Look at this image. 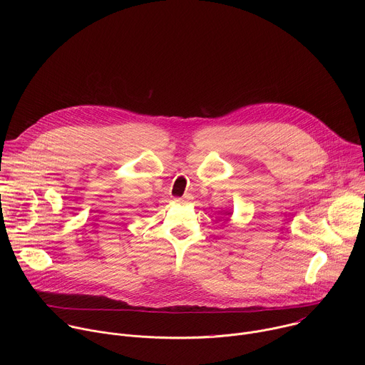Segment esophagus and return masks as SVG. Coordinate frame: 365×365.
<instances>
[{
    "instance_id": "esophagus-1",
    "label": "esophagus",
    "mask_w": 365,
    "mask_h": 365,
    "mask_svg": "<svg viewBox=\"0 0 365 365\" xmlns=\"http://www.w3.org/2000/svg\"><path fill=\"white\" fill-rule=\"evenodd\" d=\"M175 202H178V203H180V202H183V199H182V197H176V199H175Z\"/></svg>"
}]
</instances>
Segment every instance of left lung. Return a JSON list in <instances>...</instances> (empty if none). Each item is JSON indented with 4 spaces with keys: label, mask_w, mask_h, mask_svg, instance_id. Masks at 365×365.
<instances>
[{
    "label": "left lung",
    "mask_w": 365,
    "mask_h": 365,
    "mask_svg": "<svg viewBox=\"0 0 365 365\" xmlns=\"http://www.w3.org/2000/svg\"><path fill=\"white\" fill-rule=\"evenodd\" d=\"M225 214H227V215H231V212H225Z\"/></svg>",
    "instance_id": "8db88e82"
}]
</instances>
